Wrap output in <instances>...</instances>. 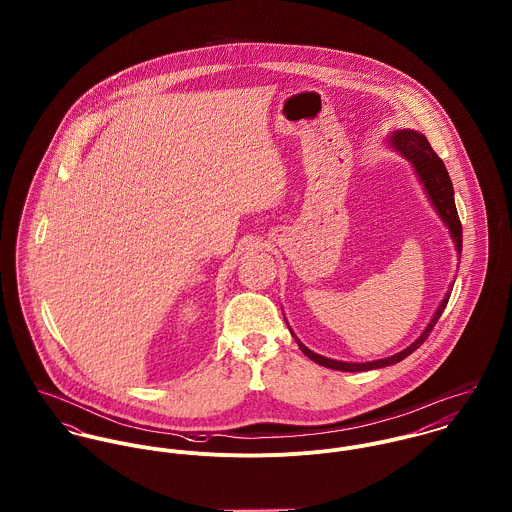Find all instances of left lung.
I'll return each mask as SVG.
<instances>
[{"label": "left lung", "mask_w": 512, "mask_h": 512, "mask_svg": "<svg viewBox=\"0 0 512 512\" xmlns=\"http://www.w3.org/2000/svg\"><path fill=\"white\" fill-rule=\"evenodd\" d=\"M390 146L394 147L400 155H404L416 169L418 173V179L422 181L436 213L439 215V219L443 220V224L449 228V234H451V240L455 242V248L457 252L461 254V238H463V230H461V222H459V215H457V209H455V199H453V185H451V179H449V173L443 165V161L439 159L438 153L432 149L430 142L426 140V136L414 132V130H398L392 134L390 138ZM449 295L451 292L445 293V297L441 299L432 321L428 323V327L424 329V333L410 345L406 347L404 351L392 355V357H386V359H380V361H372V363H343V361H335V359H327V357H321L317 353H313L311 349H307L299 339L297 345L299 349L317 365L327 366V368H333V370H345V372H361V370H372V368H382V366L396 365L400 361H404L408 355H412L426 339L428 335L432 333L434 325L438 323L447 301H449Z\"/></svg>", "instance_id": "1"}]
</instances>
